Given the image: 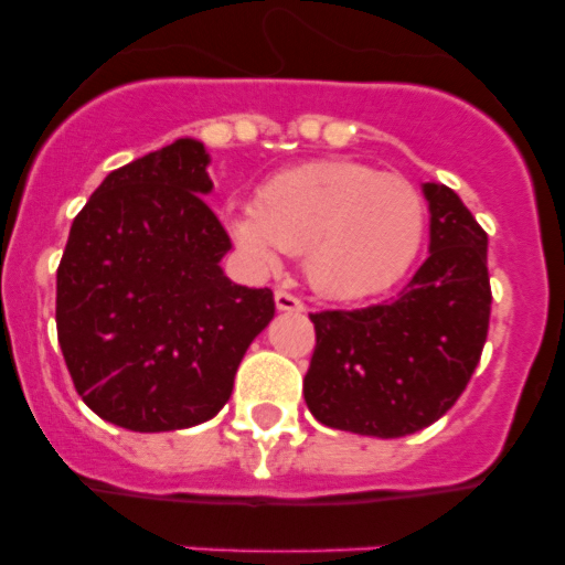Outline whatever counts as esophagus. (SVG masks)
<instances>
[{"label":"esophagus","mask_w":565,"mask_h":565,"mask_svg":"<svg viewBox=\"0 0 565 565\" xmlns=\"http://www.w3.org/2000/svg\"><path fill=\"white\" fill-rule=\"evenodd\" d=\"M274 306H277V311H294V313H299L302 311V299L299 297H294L291 291H282V288H279V291H274Z\"/></svg>","instance_id":"1"}]
</instances>
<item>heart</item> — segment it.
I'll list each match as a JSON object with an SVG mask.
<instances>
[{
	"label": "heart",
	"instance_id": "1",
	"mask_svg": "<svg viewBox=\"0 0 565 565\" xmlns=\"http://www.w3.org/2000/svg\"><path fill=\"white\" fill-rule=\"evenodd\" d=\"M234 239L263 268L277 252L302 257L319 294L364 299L407 274L424 237V201L402 174L364 163H302L259 189L257 206L228 217Z\"/></svg>",
	"mask_w": 565,
	"mask_h": 565
}]
</instances>
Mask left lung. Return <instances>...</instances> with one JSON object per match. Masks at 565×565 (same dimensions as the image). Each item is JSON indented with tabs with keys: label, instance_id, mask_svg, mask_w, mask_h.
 Returning a JSON list of instances; mask_svg holds the SVG:
<instances>
[{
	"label": "left lung",
	"instance_id": "left-lung-1",
	"mask_svg": "<svg viewBox=\"0 0 565 565\" xmlns=\"http://www.w3.org/2000/svg\"><path fill=\"white\" fill-rule=\"evenodd\" d=\"M430 257L384 306L311 313L302 393L317 422L402 438L450 411L481 359L492 288L487 232L450 186L424 183Z\"/></svg>",
	"mask_w": 565,
	"mask_h": 565
}]
</instances>
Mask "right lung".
I'll list each match as a JSON object with an SVG mask.
<instances>
[{
    "label": "right lung",
    "instance_id": "obj_1",
    "mask_svg": "<svg viewBox=\"0 0 565 565\" xmlns=\"http://www.w3.org/2000/svg\"><path fill=\"white\" fill-rule=\"evenodd\" d=\"M209 154L181 138L115 169L76 214L56 271V331L78 396L135 433L221 413L234 373L274 317L268 288L237 286L206 206Z\"/></svg>",
    "mask_w": 565,
    "mask_h": 565
}]
</instances>
